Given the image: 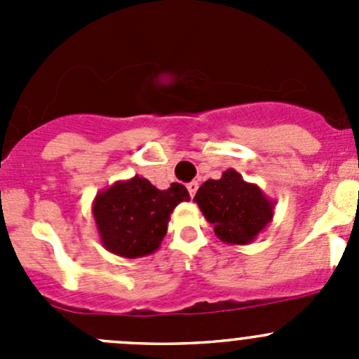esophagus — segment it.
I'll list each match as a JSON object with an SVG mask.
<instances>
[{
  "instance_id": "obj_1",
  "label": "esophagus",
  "mask_w": 359,
  "mask_h": 359,
  "mask_svg": "<svg viewBox=\"0 0 359 359\" xmlns=\"http://www.w3.org/2000/svg\"><path fill=\"white\" fill-rule=\"evenodd\" d=\"M198 187H200V184H198L196 180H193V182H189V184H187V191H189L191 198H194V194H196Z\"/></svg>"
}]
</instances>
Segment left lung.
<instances>
[{"label": "left lung", "mask_w": 359, "mask_h": 359, "mask_svg": "<svg viewBox=\"0 0 359 359\" xmlns=\"http://www.w3.org/2000/svg\"><path fill=\"white\" fill-rule=\"evenodd\" d=\"M194 201L213 226L215 236L227 245L255 241L273 220L276 205L257 184L247 182L233 168L226 170L219 180L203 182Z\"/></svg>", "instance_id": "8db88e82"}]
</instances>
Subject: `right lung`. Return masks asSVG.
Here are the masks:
<instances>
[{
	"label": "right lung",
	"instance_id": "add662e5",
	"mask_svg": "<svg viewBox=\"0 0 359 359\" xmlns=\"http://www.w3.org/2000/svg\"><path fill=\"white\" fill-rule=\"evenodd\" d=\"M189 200L182 184L161 191L139 175L118 180L97 193L92 205L100 243L126 259L151 255L161 245L175 206Z\"/></svg>",
	"mask_w": 359,
	"mask_h": 359
}]
</instances>
